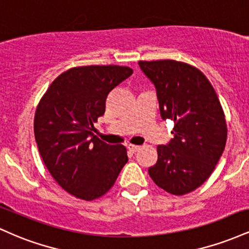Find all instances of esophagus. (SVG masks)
<instances>
[{"instance_id":"1","label":"esophagus","mask_w":249,"mask_h":249,"mask_svg":"<svg viewBox=\"0 0 249 249\" xmlns=\"http://www.w3.org/2000/svg\"><path fill=\"white\" fill-rule=\"evenodd\" d=\"M127 150L130 151V152H132V153H136L137 151H139V150H141V146H137V145L128 144V145H127Z\"/></svg>"}]
</instances>
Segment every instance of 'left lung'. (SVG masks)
<instances>
[{"instance_id": "1", "label": "left lung", "mask_w": 249, "mask_h": 249, "mask_svg": "<svg viewBox=\"0 0 249 249\" xmlns=\"http://www.w3.org/2000/svg\"><path fill=\"white\" fill-rule=\"evenodd\" d=\"M138 63L157 89L161 118L174 122L173 139L158 145V160L148 174L157 186L184 196L210 178L224 152V110L212 84L196 67L173 59Z\"/></svg>"}]
</instances>
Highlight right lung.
I'll return each mask as SVG.
<instances>
[{
  "label": "right lung",
  "mask_w": 249,
  "mask_h": 249,
  "mask_svg": "<svg viewBox=\"0 0 249 249\" xmlns=\"http://www.w3.org/2000/svg\"><path fill=\"white\" fill-rule=\"evenodd\" d=\"M121 65L71 68L51 83L37 105L34 132L57 184L78 199L101 198L127 162L126 148L92 133L111 90L132 75Z\"/></svg>",
  "instance_id": "obj_1"
}]
</instances>
